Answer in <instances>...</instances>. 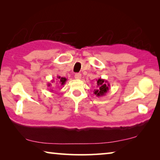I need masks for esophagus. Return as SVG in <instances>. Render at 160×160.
Instances as JSON below:
<instances>
[{
  "label": "esophagus",
  "mask_w": 160,
  "mask_h": 160,
  "mask_svg": "<svg viewBox=\"0 0 160 160\" xmlns=\"http://www.w3.org/2000/svg\"><path fill=\"white\" fill-rule=\"evenodd\" d=\"M75 78L77 80H79L81 78V74L80 73H75Z\"/></svg>",
  "instance_id": "esophagus-1"
}]
</instances>
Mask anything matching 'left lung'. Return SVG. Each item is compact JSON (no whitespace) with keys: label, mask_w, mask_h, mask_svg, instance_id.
<instances>
[{"label":"left lung","mask_w":160,"mask_h":160,"mask_svg":"<svg viewBox=\"0 0 160 160\" xmlns=\"http://www.w3.org/2000/svg\"><path fill=\"white\" fill-rule=\"evenodd\" d=\"M97 80V88L94 90V94L97 97H103L106 94L109 90L110 85L106 80L99 78Z\"/></svg>","instance_id":"obj_1"}]
</instances>
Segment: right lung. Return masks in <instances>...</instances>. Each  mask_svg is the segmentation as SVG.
<instances>
[{
  "instance_id": "obj_1",
  "label": "right lung",
  "mask_w": 160,
  "mask_h": 160,
  "mask_svg": "<svg viewBox=\"0 0 160 160\" xmlns=\"http://www.w3.org/2000/svg\"><path fill=\"white\" fill-rule=\"evenodd\" d=\"M57 80L58 82H59V83L61 84V85H65V83H66V80H67V79L66 78H61V77H60V76H57ZM51 82H55V80H51ZM48 87H50V86H51V83H48ZM51 91H53L52 90H51Z\"/></svg>"
}]
</instances>
